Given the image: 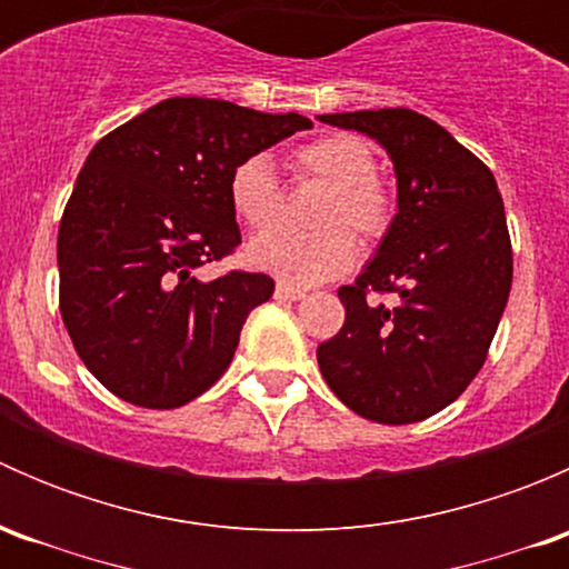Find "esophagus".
<instances>
[{"label": "esophagus", "instance_id": "esophagus-1", "mask_svg": "<svg viewBox=\"0 0 569 569\" xmlns=\"http://www.w3.org/2000/svg\"><path fill=\"white\" fill-rule=\"evenodd\" d=\"M302 297H306V289H297V286L286 283V280H278V286H274V300L291 302V300H302Z\"/></svg>", "mask_w": 569, "mask_h": 569}]
</instances>
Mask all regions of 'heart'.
I'll return each mask as SVG.
<instances>
[{
	"label": "heart",
	"mask_w": 569,
	"mask_h": 569,
	"mask_svg": "<svg viewBox=\"0 0 569 569\" xmlns=\"http://www.w3.org/2000/svg\"><path fill=\"white\" fill-rule=\"evenodd\" d=\"M295 168L330 187L319 214L325 231H269L252 239L248 258L252 267L278 274L286 283L317 286L347 272L358 258V248L343 228L363 242H375L391 226L393 200L377 178L375 151L355 134H327L306 142L295 151ZM228 200L239 220L256 231L278 222L283 194L267 153H252L231 170Z\"/></svg>",
	"instance_id": "obj_1"
}]
</instances>
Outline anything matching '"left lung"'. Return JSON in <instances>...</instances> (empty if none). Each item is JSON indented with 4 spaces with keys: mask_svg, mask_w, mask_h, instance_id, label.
Segmentation results:
<instances>
[{
    "mask_svg": "<svg viewBox=\"0 0 569 569\" xmlns=\"http://www.w3.org/2000/svg\"><path fill=\"white\" fill-rule=\"evenodd\" d=\"M386 148L396 217L375 258L341 286L343 327L319 343L330 391L377 423L435 416L485 366L512 289V244L490 168L412 109L319 114ZM391 290L393 309L368 300Z\"/></svg>",
    "mask_w": 569,
    "mask_h": 569,
    "instance_id": "obj_1",
    "label": "left lung"
}]
</instances>
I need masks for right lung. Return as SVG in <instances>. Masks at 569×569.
Instances as JSON below:
<instances>
[{
	"mask_svg": "<svg viewBox=\"0 0 569 569\" xmlns=\"http://www.w3.org/2000/svg\"><path fill=\"white\" fill-rule=\"evenodd\" d=\"M311 126L176 96L96 142L62 211L57 267L68 336L107 391L173 410L220 380L244 319L274 291L261 272L198 278L242 242L228 178Z\"/></svg>",
	"mask_w": 569,
	"mask_h": 569,
	"instance_id": "add662e5",
	"label": "right lung"
}]
</instances>
